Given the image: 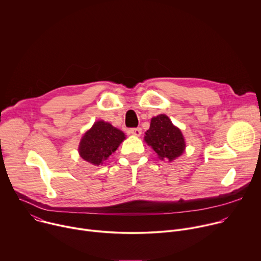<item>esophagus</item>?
I'll use <instances>...</instances> for the list:
<instances>
[{
  "label": "esophagus",
  "mask_w": 261,
  "mask_h": 261,
  "mask_svg": "<svg viewBox=\"0 0 261 261\" xmlns=\"http://www.w3.org/2000/svg\"><path fill=\"white\" fill-rule=\"evenodd\" d=\"M129 133L132 134V135H135V136H140L141 134V128H131L129 129Z\"/></svg>",
  "instance_id": "34e87169"
}]
</instances>
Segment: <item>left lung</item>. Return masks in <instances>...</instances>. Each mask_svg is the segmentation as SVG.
I'll return each instance as SVG.
<instances>
[{
	"label": "left lung",
	"mask_w": 261,
	"mask_h": 261,
	"mask_svg": "<svg viewBox=\"0 0 261 261\" xmlns=\"http://www.w3.org/2000/svg\"><path fill=\"white\" fill-rule=\"evenodd\" d=\"M144 140L154 148L160 159L166 161L174 160L185 150V140L180 130L173 126L165 115H159L152 119Z\"/></svg>",
	"instance_id": "obj_1"
}]
</instances>
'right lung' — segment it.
Segmentation results:
<instances>
[{"label":"right lung","mask_w":261,"mask_h":261,"mask_svg":"<svg viewBox=\"0 0 261 261\" xmlns=\"http://www.w3.org/2000/svg\"><path fill=\"white\" fill-rule=\"evenodd\" d=\"M125 138L121 130L109 123L98 121L82 138L80 155L84 160L100 165L117 150Z\"/></svg>","instance_id":"1"}]
</instances>
